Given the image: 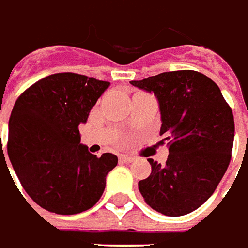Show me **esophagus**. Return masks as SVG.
Here are the masks:
<instances>
[{
	"instance_id": "1",
	"label": "esophagus",
	"mask_w": 248,
	"mask_h": 248,
	"mask_svg": "<svg viewBox=\"0 0 248 248\" xmlns=\"http://www.w3.org/2000/svg\"><path fill=\"white\" fill-rule=\"evenodd\" d=\"M120 160L124 161V163H132V161L135 160V157H132V156H128V155H121Z\"/></svg>"
}]
</instances>
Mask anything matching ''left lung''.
Segmentation results:
<instances>
[{"instance_id":"left-lung-1","label":"left lung","mask_w":248,"mask_h":248,"mask_svg":"<svg viewBox=\"0 0 248 248\" xmlns=\"http://www.w3.org/2000/svg\"><path fill=\"white\" fill-rule=\"evenodd\" d=\"M131 84L155 93L170 151L164 166L148 159L152 172L139 182L144 200L167 217L195 211L214 194L231 160V107L217 84L196 71L164 72Z\"/></svg>"}]
</instances>
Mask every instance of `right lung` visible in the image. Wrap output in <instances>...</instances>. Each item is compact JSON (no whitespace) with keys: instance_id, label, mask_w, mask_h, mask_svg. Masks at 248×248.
Segmentation results:
<instances>
[{"instance_id":"obj_1","label":"right lung","mask_w":248,"mask_h":248,"mask_svg":"<svg viewBox=\"0 0 248 248\" xmlns=\"http://www.w3.org/2000/svg\"><path fill=\"white\" fill-rule=\"evenodd\" d=\"M108 87L94 77L54 73L16 101L9 119V159L26 194L46 211L80 214L104 192L117 156L89 154L78 127Z\"/></svg>"}]
</instances>
